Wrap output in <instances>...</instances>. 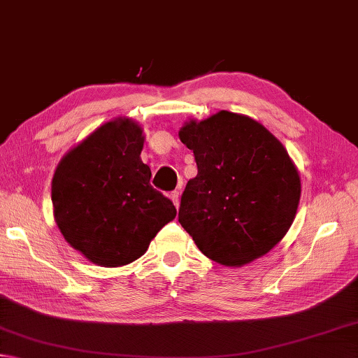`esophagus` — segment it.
Masks as SVG:
<instances>
[{"instance_id":"34e87169","label":"esophagus","mask_w":358,"mask_h":358,"mask_svg":"<svg viewBox=\"0 0 358 358\" xmlns=\"http://www.w3.org/2000/svg\"><path fill=\"white\" fill-rule=\"evenodd\" d=\"M170 198H171V201H173V204H174V207L176 208H179V192H171V194H170Z\"/></svg>"}]
</instances>
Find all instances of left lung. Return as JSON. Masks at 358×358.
<instances>
[{
    "instance_id": "left-lung-1",
    "label": "left lung",
    "mask_w": 358,
    "mask_h": 358,
    "mask_svg": "<svg viewBox=\"0 0 358 358\" xmlns=\"http://www.w3.org/2000/svg\"><path fill=\"white\" fill-rule=\"evenodd\" d=\"M179 138L198 165L182 193L179 222L199 251L224 266L268 254L293 224L301 199L299 171L285 146L259 121L227 110L185 121Z\"/></svg>"
}]
</instances>
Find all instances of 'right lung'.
I'll return each instance as SVG.
<instances>
[{
  "instance_id": "1",
  "label": "right lung",
  "mask_w": 358,
  "mask_h": 358,
  "mask_svg": "<svg viewBox=\"0 0 358 358\" xmlns=\"http://www.w3.org/2000/svg\"><path fill=\"white\" fill-rule=\"evenodd\" d=\"M143 127L127 117L90 132L60 159L51 182L54 221L66 243L98 266L129 265L176 217L141 162Z\"/></svg>"
}]
</instances>
